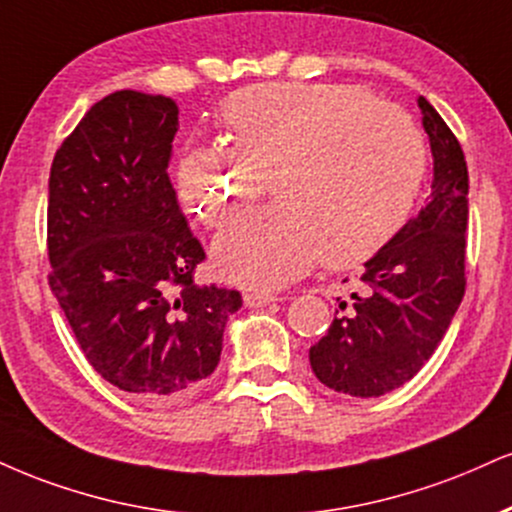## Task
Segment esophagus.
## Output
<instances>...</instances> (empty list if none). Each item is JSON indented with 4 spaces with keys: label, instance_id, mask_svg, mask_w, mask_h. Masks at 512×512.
<instances>
[{
    "label": "esophagus",
    "instance_id": "obj_1",
    "mask_svg": "<svg viewBox=\"0 0 512 512\" xmlns=\"http://www.w3.org/2000/svg\"><path fill=\"white\" fill-rule=\"evenodd\" d=\"M243 300H245V305L248 307H264V305H272V303H276V295L274 293H264V291H250V293H245L243 295Z\"/></svg>",
    "mask_w": 512,
    "mask_h": 512
}]
</instances>
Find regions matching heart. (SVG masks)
Listing matches in <instances>:
<instances>
[{"mask_svg":"<svg viewBox=\"0 0 512 512\" xmlns=\"http://www.w3.org/2000/svg\"><path fill=\"white\" fill-rule=\"evenodd\" d=\"M231 145H190L176 162L183 209L221 229L274 178L279 205L238 219L214 243L224 279L250 288L293 281L322 257L350 267L408 221L427 145L408 114L348 83H260L229 97Z\"/></svg>","mask_w":512,"mask_h":512,"instance_id":"b5f03b06","label":"heart"}]
</instances>
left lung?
I'll return each mask as SVG.
<instances>
[{
    "label": "left lung",
    "instance_id": "obj_1",
    "mask_svg": "<svg viewBox=\"0 0 512 512\" xmlns=\"http://www.w3.org/2000/svg\"><path fill=\"white\" fill-rule=\"evenodd\" d=\"M417 104L434 155L432 197L365 262L360 291L336 298L334 322L310 348L317 379L346 396L377 398L415 377L465 295L470 178L463 147L432 104L424 97Z\"/></svg>",
    "mask_w": 512,
    "mask_h": 512
}]
</instances>
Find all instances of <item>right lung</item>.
I'll list each match as a JSON object with an SVG mask.
<instances>
[{
    "label": "right lung",
    "instance_id": "obj_1",
    "mask_svg": "<svg viewBox=\"0 0 512 512\" xmlns=\"http://www.w3.org/2000/svg\"><path fill=\"white\" fill-rule=\"evenodd\" d=\"M176 131L171 97L112 92L49 169V288L90 367L152 403L205 384L243 305L236 288L193 279L205 250L166 174Z\"/></svg>",
    "mask_w": 512,
    "mask_h": 512
}]
</instances>
